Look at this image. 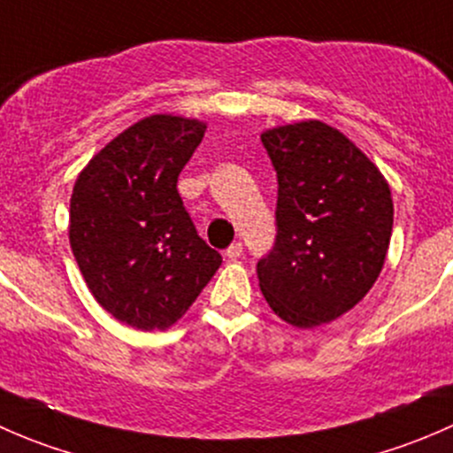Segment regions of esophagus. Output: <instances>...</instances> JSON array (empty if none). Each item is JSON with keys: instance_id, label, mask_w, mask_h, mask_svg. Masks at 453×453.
Instances as JSON below:
<instances>
[{"instance_id": "obj_1", "label": "esophagus", "mask_w": 453, "mask_h": 453, "mask_svg": "<svg viewBox=\"0 0 453 453\" xmlns=\"http://www.w3.org/2000/svg\"><path fill=\"white\" fill-rule=\"evenodd\" d=\"M241 256H243V243H239V241H236V243H232L230 248L226 250L227 260H236V258H241Z\"/></svg>"}]
</instances>
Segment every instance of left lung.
<instances>
[{
  "mask_svg": "<svg viewBox=\"0 0 453 453\" xmlns=\"http://www.w3.org/2000/svg\"><path fill=\"white\" fill-rule=\"evenodd\" d=\"M278 177L276 243L258 260V285L287 324L313 328L372 289L392 236L390 186L335 127L319 120L263 135Z\"/></svg>",
  "mask_w": 453,
  "mask_h": 453,
  "instance_id": "8db88e82",
  "label": "left lung"
}]
</instances>
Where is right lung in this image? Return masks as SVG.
Masks as SVG:
<instances>
[{
	"label": "right lung",
	"mask_w": 453,
	"mask_h": 453,
	"mask_svg": "<svg viewBox=\"0 0 453 453\" xmlns=\"http://www.w3.org/2000/svg\"><path fill=\"white\" fill-rule=\"evenodd\" d=\"M205 122L155 113L100 149L70 199V245L96 303L140 331H166L221 265L195 230L177 177Z\"/></svg>",
	"instance_id": "right-lung-1"
}]
</instances>
